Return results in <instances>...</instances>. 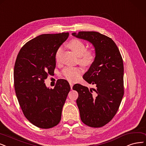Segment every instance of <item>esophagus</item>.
<instances>
[{
  "label": "esophagus",
  "instance_id": "esophagus-1",
  "mask_svg": "<svg viewBox=\"0 0 146 146\" xmlns=\"http://www.w3.org/2000/svg\"><path fill=\"white\" fill-rule=\"evenodd\" d=\"M70 87H71V89H72V87H73V83H69Z\"/></svg>",
  "mask_w": 146,
  "mask_h": 146
}]
</instances>
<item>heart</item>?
Masks as SVG:
<instances>
[{
    "instance_id": "obj_1",
    "label": "heart",
    "mask_w": 146,
    "mask_h": 146,
    "mask_svg": "<svg viewBox=\"0 0 146 146\" xmlns=\"http://www.w3.org/2000/svg\"><path fill=\"white\" fill-rule=\"evenodd\" d=\"M69 48L78 56L79 63L84 66H89L94 62L96 57L95 51L93 49H86V44L78 39H74L68 44ZM63 52V46H60L56 50L55 59L59 62L60 56ZM83 72V69L80 66H67L63 69V76L71 81L77 80Z\"/></svg>"
}]
</instances>
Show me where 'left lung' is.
Listing matches in <instances>:
<instances>
[{"label": "left lung", "mask_w": 146, "mask_h": 146, "mask_svg": "<svg viewBox=\"0 0 146 146\" xmlns=\"http://www.w3.org/2000/svg\"><path fill=\"white\" fill-rule=\"evenodd\" d=\"M72 35L92 43L96 54L94 62L83 77L95 88L89 89L80 84L72 87L78 93L80 118L87 126L102 127L114 117L124 95L123 59L115 42L104 35L97 32Z\"/></svg>", "instance_id": "obj_1"}]
</instances>
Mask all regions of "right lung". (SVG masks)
I'll return each mask as SVG.
<instances>
[{"mask_svg": "<svg viewBox=\"0 0 146 146\" xmlns=\"http://www.w3.org/2000/svg\"><path fill=\"white\" fill-rule=\"evenodd\" d=\"M69 33L42 34L26 43L17 55L14 70V88L20 106L27 119L42 129L59 124L69 92L65 80H57L54 89L45 80L54 73L56 50Z\"/></svg>", "mask_w": 146, "mask_h": 146, "instance_id": "1", "label": "right lung"}]
</instances>
